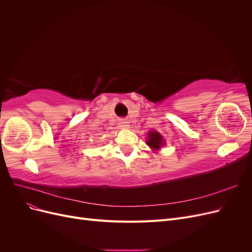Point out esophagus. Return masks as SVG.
Masks as SVG:
<instances>
[{"label":"esophagus","mask_w":252,"mask_h":252,"mask_svg":"<svg viewBox=\"0 0 252 252\" xmlns=\"http://www.w3.org/2000/svg\"><path fill=\"white\" fill-rule=\"evenodd\" d=\"M120 125H121V127L126 128V127H128V122H127L126 120L121 119V120H120Z\"/></svg>","instance_id":"esophagus-1"}]
</instances>
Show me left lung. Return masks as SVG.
<instances>
[{
	"instance_id": "1",
	"label": "left lung",
	"mask_w": 252,
	"mask_h": 252,
	"mask_svg": "<svg viewBox=\"0 0 252 252\" xmlns=\"http://www.w3.org/2000/svg\"><path fill=\"white\" fill-rule=\"evenodd\" d=\"M164 141H163V136L159 134L157 131H150L148 133V140H147V145L149 147H151L154 150L159 149L162 146H164Z\"/></svg>"
}]
</instances>
